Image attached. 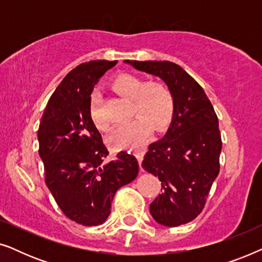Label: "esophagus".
Masks as SVG:
<instances>
[{
	"label": "esophagus",
	"instance_id": "1",
	"mask_svg": "<svg viewBox=\"0 0 262 262\" xmlns=\"http://www.w3.org/2000/svg\"><path fill=\"white\" fill-rule=\"evenodd\" d=\"M143 155H144V150H137V151H136V157H137V160H138V163H139V168H141V170H143V168H142V161H143Z\"/></svg>",
	"mask_w": 262,
	"mask_h": 262
}]
</instances>
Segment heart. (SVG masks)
Instances as JSON below:
<instances>
[{
  "label": "heart",
  "instance_id": "b5f03b06",
  "mask_svg": "<svg viewBox=\"0 0 262 262\" xmlns=\"http://www.w3.org/2000/svg\"><path fill=\"white\" fill-rule=\"evenodd\" d=\"M112 88L132 99L134 114L142 116L114 128L108 137L112 148H139L148 139L151 125L154 128H161L169 123L174 111V96L164 82L149 81L144 83V80L137 75L120 74L112 81ZM89 116L99 130L108 127L98 93H94L89 100Z\"/></svg>",
  "mask_w": 262,
  "mask_h": 262
}]
</instances>
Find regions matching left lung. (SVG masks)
<instances>
[{"label":"left lung","mask_w":262,"mask_h":262,"mask_svg":"<svg viewBox=\"0 0 262 262\" xmlns=\"http://www.w3.org/2000/svg\"><path fill=\"white\" fill-rule=\"evenodd\" d=\"M125 63L161 77L173 93L170 126L162 139L149 145L142 166L162 185V193L150 204L154 220L166 227L186 224L203 211L220 173L217 114L200 84L178 64L128 59Z\"/></svg>","instance_id":"obj_1"}]
</instances>
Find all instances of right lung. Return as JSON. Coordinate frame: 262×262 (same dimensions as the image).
I'll return each instance as SVG.
<instances>
[{"instance_id": "add662e5", "label": "right lung", "mask_w": 262, "mask_h": 262, "mask_svg": "<svg viewBox=\"0 0 262 262\" xmlns=\"http://www.w3.org/2000/svg\"><path fill=\"white\" fill-rule=\"evenodd\" d=\"M117 60H91L70 71L50 98L38 130L45 184L69 220L85 227L105 223L114 194L138 174L136 157L108 150L89 116L94 84Z\"/></svg>"}]
</instances>
